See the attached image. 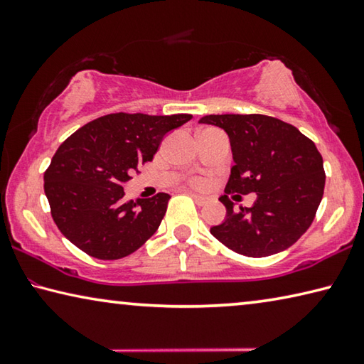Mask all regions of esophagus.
<instances>
[{
    "mask_svg": "<svg viewBox=\"0 0 364 364\" xmlns=\"http://www.w3.org/2000/svg\"><path fill=\"white\" fill-rule=\"evenodd\" d=\"M189 196L193 197V199L196 200L197 205H205L207 202H208V199H207V197H204V196H197V194H194V193H189Z\"/></svg>",
    "mask_w": 364,
    "mask_h": 364,
    "instance_id": "obj_1",
    "label": "esophagus"
}]
</instances>
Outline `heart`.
Masks as SVG:
<instances>
[{"label":"heart","mask_w":364,"mask_h":364,"mask_svg":"<svg viewBox=\"0 0 364 364\" xmlns=\"http://www.w3.org/2000/svg\"><path fill=\"white\" fill-rule=\"evenodd\" d=\"M194 184H197V186H199V184H200V181H199V180H196V181H194Z\"/></svg>","instance_id":"1"}]
</instances>
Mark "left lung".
<instances>
[{
    "label": "left lung",
    "mask_w": 364,
    "mask_h": 364,
    "mask_svg": "<svg viewBox=\"0 0 364 364\" xmlns=\"http://www.w3.org/2000/svg\"><path fill=\"white\" fill-rule=\"evenodd\" d=\"M225 130L234 165L226 193L255 192L252 208L233 210L220 197L226 218L210 232L237 254L268 257L291 247L310 228L324 193L323 157L291 123L260 114L205 115L199 120Z\"/></svg>",
    "instance_id": "1"
}]
</instances>
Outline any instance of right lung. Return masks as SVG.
<instances>
[{
    "label": "right lung",
    "mask_w": 364,
    "mask_h": 364,
    "mask_svg": "<svg viewBox=\"0 0 364 364\" xmlns=\"http://www.w3.org/2000/svg\"><path fill=\"white\" fill-rule=\"evenodd\" d=\"M189 114H109L70 134L45 171V194L54 223L80 250L117 260L138 250L162 221L170 196L123 199V184L151 162L167 133Z\"/></svg>",
    "instance_id": "right-lung-1"
}]
</instances>
